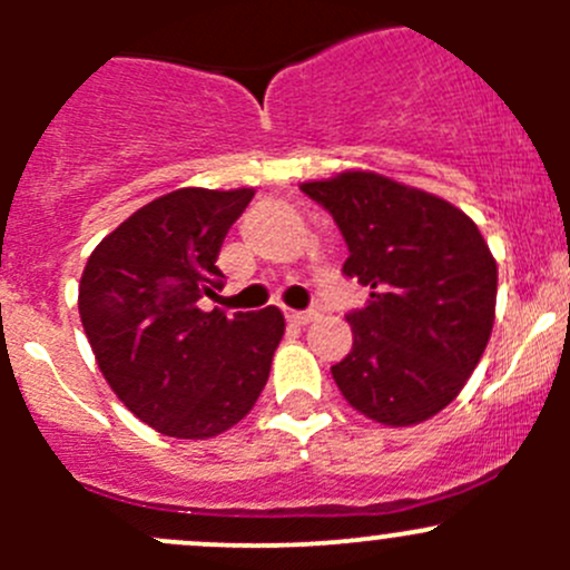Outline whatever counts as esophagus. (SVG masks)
Instances as JSON below:
<instances>
[{
	"instance_id": "1",
	"label": "esophagus",
	"mask_w": 570,
	"mask_h": 570,
	"mask_svg": "<svg viewBox=\"0 0 570 570\" xmlns=\"http://www.w3.org/2000/svg\"><path fill=\"white\" fill-rule=\"evenodd\" d=\"M320 317L317 308H306V312H286V320L292 322V325H308V322H314Z\"/></svg>"
}]
</instances>
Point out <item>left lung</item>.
Here are the masks:
<instances>
[{"label": "left lung", "instance_id": "1", "mask_svg": "<svg viewBox=\"0 0 570 570\" xmlns=\"http://www.w3.org/2000/svg\"><path fill=\"white\" fill-rule=\"evenodd\" d=\"M301 189L347 243L342 273L370 289L347 314L353 350L331 366L338 392L392 428L435 416L491 338L497 262L480 228L444 198L364 170Z\"/></svg>", "mask_w": 570, "mask_h": 570}]
</instances>
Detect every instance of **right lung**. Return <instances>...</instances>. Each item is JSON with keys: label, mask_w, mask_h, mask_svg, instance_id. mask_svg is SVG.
I'll list each match as a JSON object with an SVG mask.
<instances>
[{"label": "right lung", "mask_w": 570, "mask_h": 570, "mask_svg": "<svg viewBox=\"0 0 570 570\" xmlns=\"http://www.w3.org/2000/svg\"><path fill=\"white\" fill-rule=\"evenodd\" d=\"M253 189L184 187L151 200L96 245L79 317L118 400L174 439H212L256 405L284 314L204 312L226 275L223 239Z\"/></svg>", "instance_id": "obj_1"}]
</instances>
